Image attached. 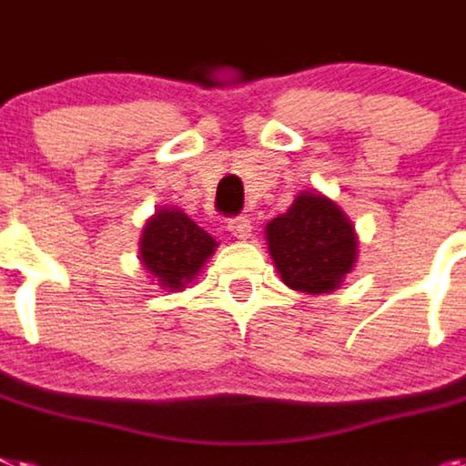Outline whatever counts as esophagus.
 <instances>
[{"instance_id":"1","label":"esophagus","mask_w":466,"mask_h":466,"mask_svg":"<svg viewBox=\"0 0 466 466\" xmlns=\"http://www.w3.org/2000/svg\"><path fill=\"white\" fill-rule=\"evenodd\" d=\"M227 229H229V232H232L237 239H248L253 232V225L248 218H244V215H241V218H232V220L227 222Z\"/></svg>"}]
</instances>
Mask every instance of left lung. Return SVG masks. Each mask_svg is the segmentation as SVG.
<instances>
[{"mask_svg":"<svg viewBox=\"0 0 466 466\" xmlns=\"http://www.w3.org/2000/svg\"><path fill=\"white\" fill-rule=\"evenodd\" d=\"M269 256L293 291L329 293L353 269L358 237L334 201L303 191L284 215L265 227Z\"/></svg>","mask_w":466,"mask_h":466,"instance_id":"1","label":"left lung"}]
</instances>
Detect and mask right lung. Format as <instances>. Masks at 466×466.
Returning <instances> with one entry per match:
<instances>
[{
  "mask_svg": "<svg viewBox=\"0 0 466 466\" xmlns=\"http://www.w3.org/2000/svg\"><path fill=\"white\" fill-rule=\"evenodd\" d=\"M218 241L179 208H160L144 225L139 253L147 272L170 291L197 279Z\"/></svg>",
  "mask_w": 466,
  "mask_h": 466,
  "instance_id": "obj_1",
  "label": "right lung"
}]
</instances>
